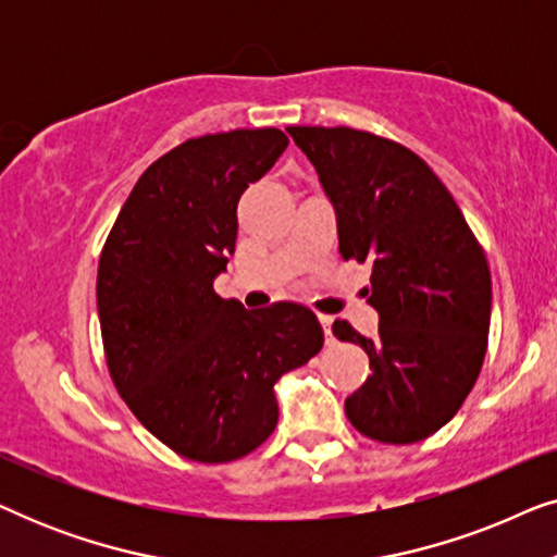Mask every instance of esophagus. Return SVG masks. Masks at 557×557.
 Wrapping results in <instances>:
<instances>
[{
	"label": "esophagus",
	"mask_w": 557,
	"mask_h": 557,
	"mask_svg": "<svg viewBox=\"0 0 557 557\" xmlns=\"http://www.w3.org/2000/svg\"><path fill=\"white\" fill-rule=\"evenodd\" d=\"M319 322H322V326H324L326 345H332V342H334V334H332V322H334V319L326 317V314H319Z\"/></svg>",
	"instance_id": "obj_1"
}]
</instances>
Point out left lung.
Returning a JSON list of instances; mask_svg holds the SVG:
<instances>
[{"label":"left lung","instance_id":"1","mask_svg":"<svg viewBox=\"0 0 557 557\" xmlns=\"http://www.w3.org/2000/svg\"><path fill=\"white\" fill-rule=\"evenodd\" d=\"M337 215L345 261L372 263L377 337L334 322L370 357L345 400L349 423L383 444H416L446 425L482 370L492 276L459 205L413 151L347 126H288Z\"/></svg>","mask_w":557,"mask_h":557}]
</instances>
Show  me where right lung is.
I'll use <instances>...</instances> for the list:
<instances>
[{
  "label": "right lung",
  "instance_id": "obj_1",
  "mask_svg": "<svg viewBox=\"0 0 557 557\" xmlns=\"http://www.w3.org/2000/svg\"><path fill=\"white\" fill-rule=\"evenodd\" d=\"M278 128L187 139L121 208L98 261V319L113 385L144 429L193 461L225 463L276 429L273 385L324 345L314 311L220 299L238 200L284 154Z\"/></svg>",
  "mask_w": 557,
  "mask_h": 557
}]
</instances>
